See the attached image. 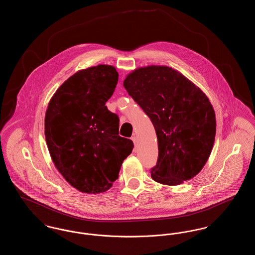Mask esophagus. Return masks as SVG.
<instances>
[{"mask_svg":"<svg viewBox=\"0 0 255 255\" xmlns=\"http://www.w3.org/2000/svg\"><path fill=\"white\" fill-rule=\"evenodd\" d=\"M132 140H133L134 146L137 145V137H136V136H133V137H132Z\"/></svg>","mask_w":255,"mask_h":255,"instance_id":"34e87169","label":"esophagus"}]
</instances>
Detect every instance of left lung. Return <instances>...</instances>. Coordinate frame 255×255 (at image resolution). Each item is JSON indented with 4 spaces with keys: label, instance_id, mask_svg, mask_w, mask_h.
<instances>
[{
    "label": "left lung",
    "instance_id": "8db88e82",
    "mask_svg": "<svg viewBox=\"0 0 255 255\" xmlns=\"http://www.w3.org/2000/svg\"><path fill=\"white\" fill-rule=\"evenodd\" d=\"M123 86L156 130L158 157L152 179L166 185L192 179L214 144L216 120L209 99L182 73L165 66L134 70Z\"/></svg>",
    "mask_w": 255,
    "mask_h": 255
}]
</instances>
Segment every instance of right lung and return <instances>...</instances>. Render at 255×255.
I'll return each instance as SVG.
<instances>
[{
	"instance_id": "add662e5",
	"label": "right lung",
	"mask_w": 255,
	"mask_h": 255,
	"mask_svg": "<svg viewBox=\"0 0 255 255\" xmlns=\"http://www.w3.org/2000/svg\"><path fill=\"white\" fill-rule=\"evenodd\" d=\"M118 81L119 73L109 65L78 71L58 88L46 112L51 159L65 180L83 193L107 191L133 150V141L119 135L118 115L105 106Z\"/></svg>"
}]
</instances>
